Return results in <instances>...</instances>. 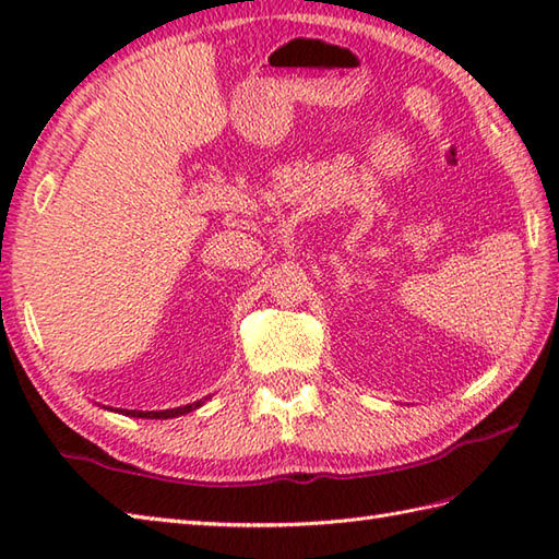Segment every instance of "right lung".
Segmentation results:
<instances>
[{"instance_id": "obj_1", "label": "right lung", "mask_w": 559, "mask_h": 559, "mask_svg": "<svg viewBox=\"0 0 559 559\" xmlns=\"http://www.w3.org/2000/svg\"><path fill=\"white\" fill-rule=\"evenodd\" d=\"M201 403L204 401H194V403H187V406L180 408H168V411H117V413H124V415H132V418H151V420H168V418H177V415H185V413H192L197 411Z\"/></svg>"}]
</instances>
